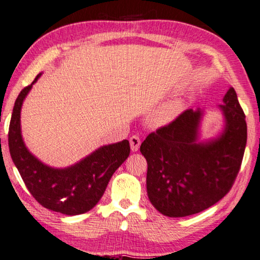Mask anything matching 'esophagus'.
Instances as JSON below:
<instances>
[{"instance_id": "obj_1", "label": "esophagus", "mask_w": 260, "mask_h": 260, "mask_svg": "<svg viewBox=\"0 0 260 260\" xmlns=\"http://www.w3.org/2000/svg\"><path fill=\"white\" fill-rule=\"evenodd\" d=\"M129 143H131L132 151L135 152V151L139 150V148L141 146V140H140V138H139L138 135H133V136H131Z\"/></svg>"}]
</instances>
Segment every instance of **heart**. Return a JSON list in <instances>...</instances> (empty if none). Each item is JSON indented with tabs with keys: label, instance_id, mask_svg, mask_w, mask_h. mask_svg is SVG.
Masks as SVG:
<instances>
[{
	"label": "heart",
	"instance_id": "b5f03b06",
	"mask_svg": "<svg viewBox=\"0 0 260 260\" xmlns=\"http://www.w3.org/2000/svg\"><path fill=\"white\" fill-rule=\"evenodd\" d=\"M180 112V104L178 102H171L152 113L150 121L155 126H165L173 121Z\"/></svg>",
	"mask_w": 260,
	"mask_h": 260
}]
</instances>
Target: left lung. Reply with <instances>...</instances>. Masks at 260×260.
Instances as JSON below:
<instances>
[{"mask_svg": "<svg viewBox=\"0 0 260 260\" xmlns=\"http://www.w3.org/2000/svg\"><path fill=\"white\" fill-rule=\"evenodd\" d=\"M219 108L226 125L217 139L197 142L203 111L188 109L141 144L148 162V197L166 217L202 212L234 184L246 144L245 114L234 88L228 89Z\"/></svg>", "mask_w": 260, "mask_h": 260, "instance_id": "8db88e82", "label": "left lung"}]
</instances>
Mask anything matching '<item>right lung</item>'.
<instances>
[{"instance_id": "obj_1", "label": "right lung", "mask_w": 260, "mask_h": 260, "mask_svg": "<svg viewBox=\"0 0 260 260\" xmlns=\"http://www.w3.org/2000/svg\"><path fill=\"white\" fill-rule=\"evenodd\" d=\"M34 81L17 98L9 126V150L20 177L32 196L43 208L67 215L88 212L99 203L112 174L129 156L127 140L101 147L67 169H52L30 153L21 138L20 110Z\"/></svg>"}]
</instances>
